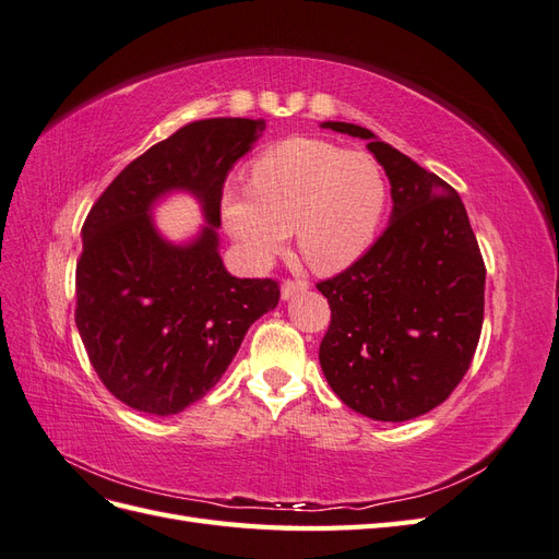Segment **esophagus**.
Masks as SVG:
<instances>
[{"mask_svg": "<svg viewBox=\"0 0 559 559\" xmlns=\"http://www.w3.org/2000/svg\"><path fill=\"white\" fill-rule=\"evenodd\" d=\"M308 282H302V280H286L284 284H282V300H289V298H294V296H298V294H302V292H308Z\"/></svg>", "mask_w": 559, "mask_h": 559, "instance_id": "obj_1", "label": "esophagus"}]
</instances>
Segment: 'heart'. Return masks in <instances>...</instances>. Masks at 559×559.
<instances>
[{
	"mask_svg": "<svg viewBox=\"0 0 559 559\" xmlns=\"http://www.w3.org/2000/svg\"><path fill=\"white\" fill-rule=\"evenodd\" d=\"M386 195V177L373 156L294 138L251 163L249 186H228L222 222L253 267L282 251L292 228L308 265L333 275L376 242Z\"/></svg>",
	"mask_w": 559,
	"mask_h": 559,
	"instance_id": "b5f03b06",
	"label": "heart"
}]
</instances>
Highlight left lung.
<instances>
[{
    "label": "left lung",
    "instance_id": "1",
    "mask_svg": "<svg viewBox=\"0 0 559 559\" xmlns=\"http://www.w3.org/2000/svg\"><path fill=\"white\" fill-rule=\"evenodd\" d=\"M321 128L366 140L392 186L378 242L317 289L331 326L319 345L326 382L378 421L433 411L462 382L478 347L485 263L464 202L450 183L354 123Z\"/></svg>",
    "mask_w": 559,
    "mask_h": 559
}]
</instances>
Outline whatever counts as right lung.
Here are the masks:
<instances>
[{"instance_id": "right-lung-1", "label": "right lung", "mask_w": 559, "mask_h": 559, "mask_svg": "<svg viewBox=\"0 0 559 559\" xmlns=\"http://www.w3.org/2000/svg\"><path fill=\"white\" fill-rule=\"evenodd\" d=\"M265 130L259 118H202L132 160L88 212L76 263V329L109 392L148 415H177L222 380L253 321L277 308L273 280L233 277L218 253L222 193ZM189 192L206 224L183 243L153 207Z\"/></svg>"}]
</instances>
